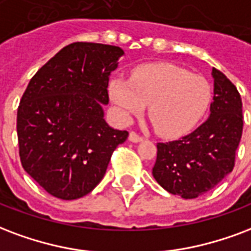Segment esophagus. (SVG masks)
I'll list each match as a JSON object with an SVG mask.
<instances>
[{"label":"esophagus","instance_id":"obj_1","mask_svg":"<svg viewBox=\"0 0 251 251\" xmlns=\"http://www.w3.org/2000/svg\"><path fill=\"white\" fill-rule=\"evenodd\" d=\"M129 141L137 144V142H141V141H142V137H141L140 134H137L135 131H130V133H129Z\"/></svg>","mask_w":251,"mask_h":251}]
</instances>
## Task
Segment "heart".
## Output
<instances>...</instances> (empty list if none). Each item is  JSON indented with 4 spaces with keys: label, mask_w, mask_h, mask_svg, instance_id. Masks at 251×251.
<instances>
[{
    "label": "heart",
    "mask_w": 251,
    "mask_h": 251,
    "mask_svg": "<svg viewBox=\"0 0 251 251\" xmlns=\"http://www.w3.org/2000/svg\"><path fill=\"white\" fill-rule=\"evenodd\" d=\"M109 94L125 120L141 114L149 105L150 121L165 138L189 133L211 101V88L203 77L172 64L140 66L131 73L130 81L113 78Z\"/></svg>",
    "instance_id": "heart-1"
}]
</instances>
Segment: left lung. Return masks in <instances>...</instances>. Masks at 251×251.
<instances>
[{
  "mask_svg": "<svg viewBox=\"0 0 251 251\" xmlns=\"http://www.w3.org/2000/svg\"><path fill=\"white\" fill-rule=\"evenodd\" d=\"M214 97L210 116L181 140L157 144L153 177L161 186L185 200L205 194L234 168L244 117L238 90L213 68Z\"/></svg>",
  "mask_w": 251,
  "mask_h": 251,
  "instance_id": "8db88e82",
  "label": "left lung"
}]
</instances>
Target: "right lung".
Here are the masks:
<instances>
[{
  "label": "right lung",
  "mask_w": 251,
  "mask_h": 251,
  "mask_svg": "<svg viewBox=\"0 0 251 251\" xmlns=\"http://www.w3.org/2000/svg\"><path fill=\"white\" fill-rule=\"evenodd\" d=\"M124 50L74 42L37 72L17 110L22 168L59 200L92 192L106 173L111 154L129 133L103 120L109 77Z\"/></svg>",
  "instance_id": "right-lung-1"
}]
</instances>
